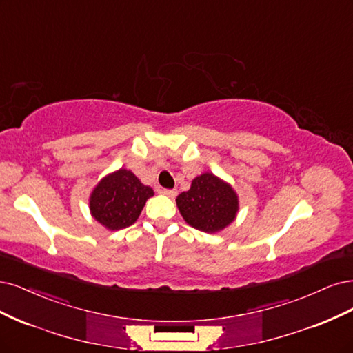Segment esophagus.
I'll return each instance as SVG.
<instances>
[{
	"label": "esophagus",
	"mask_w": 353,
	"mask_h": 353,
	"mask_svg": "<svg viewBox=\"0 0 353 353\" xmlns=\"http://www.w3.org/2000/svg\"><path fill=\"white\" fill-rule=\"evenodd\" d=\"M162 194H165V196H168V197L174 199V197H176L178 191L176 190H162Z\"/></svg>",
	"instance_id": "34e87169"
}]
</instances>
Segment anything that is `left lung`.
Wrapping results in <instances>:
<instances>
[{"instance_id":"obj_1","label":"left lung","mask_w":353,"mask_h":353,"mask_svg":"<svg viewBox=\"0 0 353 353\" xmlns=\"http://www.w3.org/2000/svg\"><path fill=\"white\" fill-rule=\"evenodd\" d=\"M176 205L190 226L214 234L235 221L239 203L228 182L205 172L192 179L188 191L179 194Z\"/></svg>"}]
</instances>
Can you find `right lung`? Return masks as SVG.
Instances as JSON below:
<instances>
[{
  "label": "right lung",
  "instance_id": "add662e5",
  "mask_svg": "<svg viewBox=\"0 0 353 353\" xmlns=\"http://www.w3.org/2000/svg\"><path fill=\"white\" fill-rule=\"evenodd\" d=\"M153 190L127 169L106 175L90 194L92 216L109 230H119L134 223Z\"/></svg>",
  "mask_w": 353,
  "mask_h": 353
}]
</instances>
